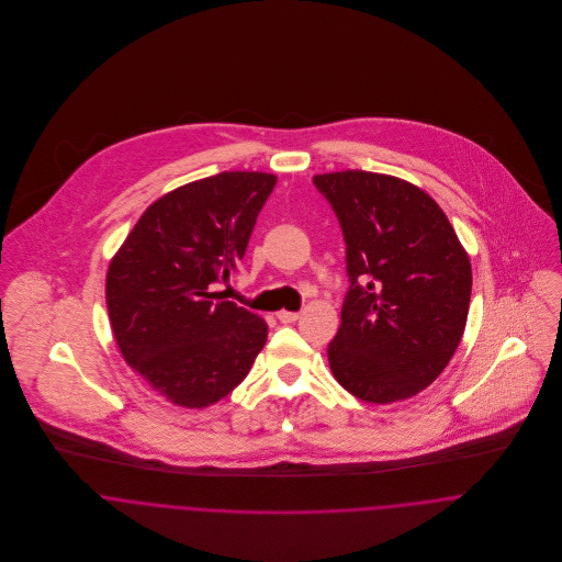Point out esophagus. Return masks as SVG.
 <instances>
[{"mask_svg": "<svg viewBox=\"0 0 562 562\" xmlns=\"http://www.w3.org/2000/svg\"><path fill=\"white\" fill-rule=\"evenodd\" d=\"M277 318H279V321L285 322V324H288V322L299 321V318H301V314H299V312H285V310H281V312H279V314H277Z\"/></svg>", "mask_w": 562, "mask_h": 562, "instance_id": "obj_1", "label": "esophagus"}]
</instances>
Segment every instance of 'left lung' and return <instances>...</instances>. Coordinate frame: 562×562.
I'll return each instance as SVG.
<instances>
[{
	"label": "left lung",
	"mask_w": 562,
	"mask_h": 562,
	"mask_svg": "<svg viewBox=\"0 0 562 562\" xmlns=\"http://www.w3.org/2000/svg\"><path fill=\"white\" fill-rule=\"evenodd\" d=\"M314 183L339 218L350 277L330 372L359 401L413 398L461 344L470 255L435 199L401 177L339 170Z\"/></svg>",
	"instance_id": "8db88e82"
}]
</instances>
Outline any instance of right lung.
I'll list each match as a JSON object with an SVG mask.
<instances>
[{"label": "right lung", "instance_id": "add662e5", "mask_svg": "<svg viewBox=\"0 0 562 562\" xmlns=\"http://www.w3.org/2000/svg\"><path fill=\"white\" fill-rule=\"evenodd\" d=\"M277 177L232 170L166 192L138 218L105 274L112 335L166 401L205 408L246 379L268 324L214 283L238 268Z\"/></svg>", "mask_w": 562, "mask_h": 562}]
</instances>
